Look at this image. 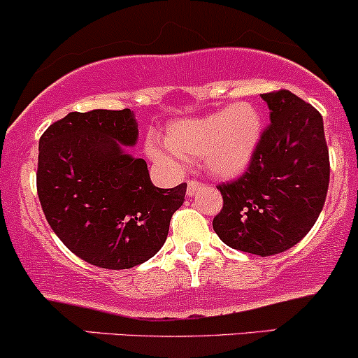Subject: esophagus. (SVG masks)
<instances>
[{"label": "esophagus", "mask_w": 358, "mask_h": 358, "mask_svg": "<svg viewBox=\"0 0 358 358\" xmlns=\"http://www.w3.org/2000/svg\"><path fill=\"white\" fill-rule=\"evenodd\" d=\"M201 189V182H198V180H187V196H194L196 192H198Z\"/></svg>", "instance_id": "esophagus-1"}]
</instances>
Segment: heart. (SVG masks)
Wrapping results in <instances>:
<instances>
[{"label":"heart","instance_id":"b5f03b06","mask_svg":"<svg viewBox=\"0 0 358 358\" xmlns=\"http://www.w3.org/2000/svg\"><path fill=\"white\" fill-rule=\"evenodd\" d=\"M262 115L255 104L240 101L227 110L174 122L167 142L148 135V157L164 166L179 169L184 160L203 159L213 178L230 179L243 174L254 159L262 136Z\"/></svg>","mask_w":358,"mask_h":358}]
</instances>
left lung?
<instances>
[{"mask_svg": "<svg viewBox=\"0 0 358 358\" xmlns=\"http://www.w3.org/2000/svg\"><path fill=\"white\" fill-rule=\"evenodd\" d=\"M271 125L247 172L220 184L223 208L213 228L236 250L268 257L299 243L318 220L330 182V157L318 110L280 90L262 94Z\"/></svg>", "mask_w": 358, "mask_h": 358, "instance_id": "left-lung-1", "label": "left lung"}]
</instances>
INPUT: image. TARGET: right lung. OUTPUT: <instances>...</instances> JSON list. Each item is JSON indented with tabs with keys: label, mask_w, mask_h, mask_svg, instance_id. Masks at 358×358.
<instances>
[{
	"label": "right lung",
	"mask_w": 358,
	"mask_h": 358,
	"mask_svg": "<svg viewBox=\"0 0 358 358\" xmlns=\"http://www.w3.org/2000/svg\"><path fill=\"white\" fill-rule=\"evenodd\" d=\"M138 138L134 111H72L38 142L37 192L67 248L101 268H131L162 248L187 184L160 189L147 162L127 154Z\"/></svg>",
	"instance_id": "add662e5"
}]
</instances>
